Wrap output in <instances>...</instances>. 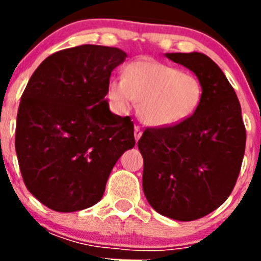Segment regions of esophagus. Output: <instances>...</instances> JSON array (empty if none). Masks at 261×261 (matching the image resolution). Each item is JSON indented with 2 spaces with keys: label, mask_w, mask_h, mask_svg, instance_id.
Masks as SVG:
<instances>
[{
  "label": "esophagus",
  "mask_w": 261,
  "mask_h": 261,
  "mask_svg": "<svg viewBox=\"0 0 261 261\" xmlns=\"http://www.w3.org/2000/svg\"><path fill=\"white\" fill-rule=\"evenodd\" d=\"M141 136H142V129H141V126L136 125V126H135V137H136V141H138V140H140V137H141Z\"/></svg>",
  "instance_id": "obj_1"
}]
</instances>
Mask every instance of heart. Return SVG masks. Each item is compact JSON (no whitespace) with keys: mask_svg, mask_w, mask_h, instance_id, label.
I'll return each instance as SVG.
<instances>
[{"mask_svg":"<svg viewBox=\"0 0 261 261\" xmlns=\"http://www.w3.org/2000/svg\"><path fill=\"white\" fill-rule=\"evenodd\" d=\"M202 98V85L196 75L180 69L138 60L123 69L121 80L111 78L108 99L115 110L128 112L138 103V115L153 126L180 123L195 112Z\"/></svg>","mask_w":261,"mask_h":261,"instance_id":"obj_1","label":"heart"}]
</instances>
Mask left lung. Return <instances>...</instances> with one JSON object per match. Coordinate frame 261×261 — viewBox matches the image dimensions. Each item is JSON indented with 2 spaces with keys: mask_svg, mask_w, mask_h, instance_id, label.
I'll return each instance as SVG.
<instances>
[{
  "mask_svg": "<svg viewBox=\"0 0 261 261\" xmlns=\"http://www.w3.org/2000/svg\"><path fill=\"white\" fill-rule=\"evenodd\" d=\"M192 70L202 98L191 116L168 126L146 128L138 141L142 187L162 216L195 221L222 205L234 190L246 149V128L234 89L202 53H167Z\"/></svg>",
  "mask_w": 261,
  "mask_h": 261,
  "instance_id": "obj_1",
  "label": "left lung"
}]
</instances>
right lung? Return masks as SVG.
Masks as SVG:
<instances>
[{"mask_svg": "<svg viewBox=\"0 0 261 261\" xmlns=\"http://www.w3.org/2000/svg\"><path fill=\"white\" fill-rule=\"evenodd\" d=\"M119 48L84 44L48 56L20 98L15 151L27 190L52 211L69 213L102 199L121 154L135 146L133 121L108 108Z\"/></svg>", "mask_w": 261, "mask_h": 261, "instance_id": "add662e5", "label": "right lung"}]
</instances>
